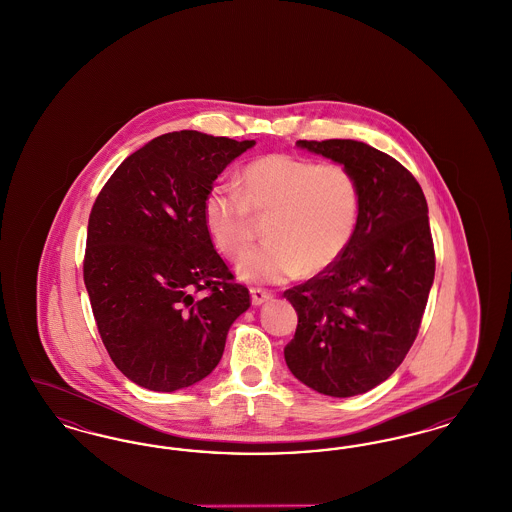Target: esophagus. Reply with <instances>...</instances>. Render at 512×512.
Masks as SVG:
<instances>
[{
    "mask_svg": "<svg viewBox=\"0 0 512 512\" xmlns=\"http://www.w3.org/2000/svg\"><path fill=\"white\" fill-rule=\"evenodd\" d=\"M270 299H272V293L265 292V290H261V288H251V303H253L255 307L265 305Z\"/></svg>",
    "mask_w": 512,
    "mask_h": 512,
    "instance_id": "34e87169",
    "label": "esophagus"
}]
</instances>
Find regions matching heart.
<instances>
[{"mask_svg":"<svg viewBox=\"0 0 512 512\" xmlns=\"http://www.w3.org/2000/svg\"><path fill=\"white\" fill-rule=\"evenodd\" d=\"M244 192L217 182L203 201V220L228 259H240L267 217V242L247 253L238 276L278 284L332 267L353 242L361 215V188L340 163H315L290 153H268L242 172Z\"/></svg>","mask_w":512,"mask_h":512,"instance_id":"1","label":"heart"}]
</instances>
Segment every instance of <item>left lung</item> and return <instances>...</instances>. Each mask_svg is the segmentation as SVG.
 I'll list each match as a JSON object with an SVG mask.
<instances>
[{
  "label": "left lung",
  "instance_id": "1",
  "mask_svg": "<svg viewBox=\"0 0 512 512\" xmlns=\"http://www.w3.org/2000/svg\"><path fill=\"white\" fill-rule=\"evenodd\" d=\"M297 147L355 174L361 215L347 251L286 290L297 328L284 357L293 376L330 397L366 393L403 363L434 284L428 203L413 174L355 140H299Z\"/></svg>",
  "mask_w": 512,
  "mask_h": 512
}]
</instances>
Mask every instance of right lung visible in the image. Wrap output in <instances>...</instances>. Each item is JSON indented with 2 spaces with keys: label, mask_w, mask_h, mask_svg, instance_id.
Here are the masks:
<instances>
[{
  "label": "right lung",
  "mask_w": 512,
  "mask_h": 512,
  "mask_svg": "<svg viewBox=\"0 0 512 512\" xmlns=\"http://www.w3.org/2000/svg\"><path fill=\"white\" fill-rule=\"evenodd\" d=\"M255 140L163 134L111 174L92 207L84 284L115 366L151 391L190 388L219 365L251 305L203 220L213 182Z\"/></svg>",
  "instance_id": "1"
}]
</instances>
